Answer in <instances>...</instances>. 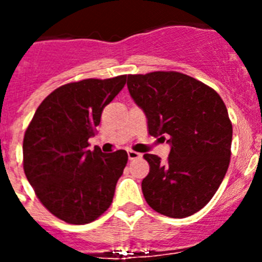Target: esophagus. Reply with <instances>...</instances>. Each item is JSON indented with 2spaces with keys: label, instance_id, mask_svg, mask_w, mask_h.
I'll use <instances>...</instances> for the list:
<instances>
[{
  "label": "esophagus",
  "instance_id": "34e87169",
  "mask_svg": "<svg viewBox=\"0 0 262 262\" xmlns=\"http://www.w3.org/2000/svg\"><path fill=\"white\" fill-rule=\"evenodd\" d=\"M127 155H128L129 160H136V159H140V157H142V155L139 154V152H135V151H128L127 152Z\"/></svg>",
  "mask_w": 262,
  "mask_h": 262
}]
</instances>
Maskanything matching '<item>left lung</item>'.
<instances>
[{"mask_svg": "<svg viewBox=\"0 0 262 262\" xmlns=\"http://www.w3.org/2000/svg\"><path fill=\"white\" fill-rule=\"evenodd\" d=\"M127 88L144 111L149 135L169 138L165 163L145 154L147 203L169 217H186L210 202L230 165L232 124L221 96L178 72L128 75Z\"/></svg>", "mask_w": 262, "mask_h": 262, "instance_id": "obj_1", "label": "left lung"}]
</instances>
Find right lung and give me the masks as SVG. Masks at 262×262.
I'll use <instances>...</instances> for the list:
<instances>
[{
    "label": "right lung",
    "instance_id": "add662e5",
    "mask_svg": "<svg viewBox=\"0 0 262 262\" xmlns=\"http://www.w3.org/2000/svg\"><path fill=\"white\" fill-rule=\"evenodd\" d=\"M126 77L88 78L57 88L39 105L25 133V174L46 209L67 223L96 221L113 202L127 152L90 151L88 140Z\"/></svg>",
    "mask_w": 262,
    "mask_h": 262
}]
</instances>
